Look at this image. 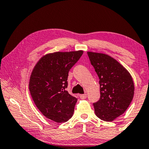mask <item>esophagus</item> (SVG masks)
Listing matches in <instances>:
<instances>
[{
  "mask_svg": "<svg viewBox=\"0 0 149 149\" xmlns=\"http://www.w3.org/2000/svg\"><path fill=\"white\" fill-rule=\"evenodd\" d=\"M79 97H80L81 100L86 99V97H87V94H79Z\"/></svg>",
  "mask_w": 149,
  "mask_h": 149,
  "instance_id": "34e87169",
  "label": "esophagus"
}]
</instances>
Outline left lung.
Returning <instances> with one entry per match:
<instances>
[{"label": "left lung", "instance_id": "obj_1", "mask_svg": "<svg viewBox=\"0 0 149 149\" xmlns=\"http://www.w3.org/2000/svg\"><path fill=\"white\" fill-rule=\"evenodd\" d=\"M91 64L99 77L100 98L94 103L95 114L112 122L127 110L134 97V85L129 72L104 53L88 52Z\"/></svg>", "mask_w": 149, "mask_h": 149}]
</instances>
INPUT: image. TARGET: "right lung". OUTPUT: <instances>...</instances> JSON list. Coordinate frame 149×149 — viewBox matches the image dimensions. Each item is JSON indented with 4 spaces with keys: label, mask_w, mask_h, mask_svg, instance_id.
I'll return each instance as SVG.
<instances>
[{
    "label": "right lung",
    "mask_w": 149,
    "mask_h": 149,
    "mask_svg": "<svg viewBox=\"0 0 149 149\" xmlns=\"http://www.w3.org/2000/svg\"><path fill=\"white\" fill-rule=\"evenodd\" d=\"M84 51L57 52L40 58L31 72L29 88L37 108L44 116L57 123L73 116L77 99L69 94L68 72Z\"/></svg>",
    "instance_id": "right-lung-1"
}]
</instances>
